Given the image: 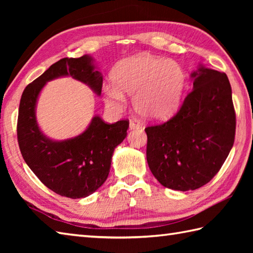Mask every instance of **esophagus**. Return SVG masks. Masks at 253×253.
<instances>
[{"mask_svg":"<svg viewBox=\"0 0 253 253\" xmlns=\"http://www.w3.org/2000/svg\"><path fill=\"white\" fill-rule=\"evenodd\" d=\"M129 128L130 129H135V128H140V124L136 120H131L129 123Z\"/></svg>","mask_w":253,"mask_h":253,"instance_id":"1","label":"esophagus"}]
</instances>
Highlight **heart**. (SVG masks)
<instances>
[{"label":"heart","mask_w":253,"mask_h":253,"mask_svg":"<svg viewBox=\"0 0 253 253\" xmlns=\"http://www.w3.org/2000/svg\"><path fill=\"white\" fill-rule=\"evenodd\" d=\"M112 77L114 83H109L104 89L107 103L122 104L124 92L135 95L136 111L150 121L168 120L175 114L187 83L179 63L148 53L122 61Z\"/></svg>","instance_id":"obj_1"}]
</instances>
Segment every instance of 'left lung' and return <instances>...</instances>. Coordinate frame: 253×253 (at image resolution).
I'll list each match as a JSON object with an SVG mask.
<instances>
[{"instance_id":"obj_1","label":"left lung","mask_w":253,"mask_h":253,"mask_svg":"<svg viewBox=\"0 0 253 253\" xmlns=\"http://www.w3.org/2000/svg\"><path fill=\"white\" fill-rule=\"evenodd\" d=\"M193 89L168 122L146 127L147 161L161 185L179 191L204 186L233 148L236 113L225 73L201 66Z\"/></svg>"}]
</instances>
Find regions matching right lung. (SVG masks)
<instances>
[{
	"mask_svg": "<svg viewBox=\"0 0 253 253\" xmlns=\"http://www.w3.org/2000/svg\"><path fill=\"white\" fill-rule=\"evenodd\" d=\"M91 61L88 55L62 58L27 85L19 103L17 140L25 162L49 189L72 199L87 197L104 184L113 152L126 138L129 121L107 124L94 116L82 135L53 141L38 127L35 109L43 85L62 76H72L87 84L100 95L103 79Z\"/></svg>",
	"mask_w": 253,
	"mask_h": 253,
	"instance_id": "1",
	"label": "right lung"
}]
</instances>
